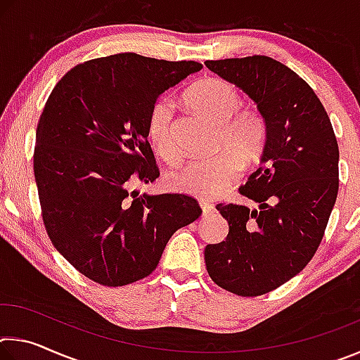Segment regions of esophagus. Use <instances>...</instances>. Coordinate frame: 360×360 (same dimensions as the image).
I'll return each mask as SVG.
<instances>
[{"label":"esophagus","instance_id":"1","mask_svg":"<svg viewBox=\"0 0 360 360\" xmlns=\"http://www.w3.org/2000/svg\"><path fill=\"white\" fill-rule=\"evenodd\" d=\"M200 208H202L203 216H208L212 211H214V206H212L210 202H203V200L200 202Z\"/></svg>","mask_w":360,"mask_h":360}]
</instances>
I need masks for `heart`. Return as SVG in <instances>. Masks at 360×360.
<instances>
[{
    "mask_svg": "<svg viewBox=\"0 0 360 360\" xmlns=\"http://www.w3.org/2000/svg\"><path fill=\"white\" fill-rule=\"evenodd\" d=\"M186 100L195 111L217 124L216 146L224 150L187 162L168 174V186L198 198H214L238 178L241 163L252 165L260 158L268 139L266 119L259 109L240 108V90L224 79H203L187 90ZM173 117V101L162 96L150 106L146 119L152 148L167 163L179 160Z\"/></svg>",
    "mask_w": 360,
    "mask_h": 360,
    "instance_id": "obj_1",
    "label": "heart"
}]
</instances>
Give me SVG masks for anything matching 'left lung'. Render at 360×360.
I'll return each mask as SVG.
<instances>
[{"instance_id": "left-lung-1", "label": "left lung", "mask_w": 360, "mask_h": 360, "mask_svg": "<svg viewBox=\"0 0 360 360\" xmlns=\"http://www.w3.org/2000/svg\"><path fill=\"white\" fill-rule=\"evenodd\" d=\"M205 65L254 100L268 125L260 167L240 187L255 208L216 206L229 235L206 246V270L231 294L264 295L318 251L338 193V143L314 90L285 65L265 56Z\"/></svg>"}]
</instances>
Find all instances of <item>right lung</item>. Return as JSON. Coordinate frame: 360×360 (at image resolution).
<instances>
[{
    "label": "right lung",
    "mask_w": 360,
    "mask_h": 360,
    "mask_svg": "<svg viewBox=\"0 0 360 360\" xmlns=\"http://www.w3.org/2000/svg\"><path fill=\"white\" fill-rule=\"evenodd\" d=\"M203 68L133 52L79 63L42 109L33 155L52 245L92 281L119 288L149 276L176 230L202 214L182 193H139L160 172L146 119L165 90Z\"/></svg>",
    "instance_id": "add662e5"
}]
</instances>
